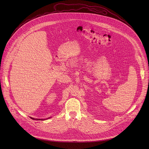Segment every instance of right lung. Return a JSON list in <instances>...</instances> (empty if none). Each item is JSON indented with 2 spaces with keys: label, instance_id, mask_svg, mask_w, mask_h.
Here are the masks:
<instances>
[{
  "label": "right lung",
  "instance_id": "add662e5",
  "mask_svg": "<svg viewBox=\"0 0 149 149\" xmlns=\"http://www.w3.org/2000/svg\"><path fill=\"white\" fill-rule=\"evenodd\" d=\"M30 118L32 119H33V120H45V119H34V118H31V117H30Z\"/></svg>",
  "mask_w": 149,
  "mask_h": 149
}]
</instances>
